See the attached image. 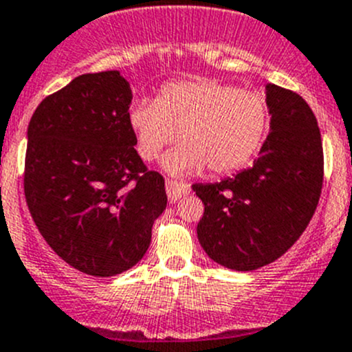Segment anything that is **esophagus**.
<instances>
[{"label":"esophagus","instance_id":"esophagus-1","mask_svg":"<svg viewBox=\"0 0 352 352\" xmlns=\"http://www.w3.org/2000/svg\"><path fill=\"white\" fill-rule=\"evenodd\" d=\"M166 192H167V199H169V202L174 204V202H178L182 197L188 195L190 185H186V183L173 182V179H167V182H166Z\"/></svg>","mask_w":352,"mask_h":352}]
</instances>
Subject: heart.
Here are the masks:
<instances>
[{
  "label": "heart",
  "mask_w": 352,
  "mask_h": 352,
  "mask_svg": "<svg viewBox=\"0 0 352 352\" xmlns=\"http://www.w3.org/2000/svg\"><path fill=\"white\" fill-rule=\"evenodd\" d=\"M266 96L254 89L210 79L169 82L155 102L142 100L129 110V126L143 160L159 159L179 140L164 169L174 176L242 169L261 152L270 133Z\"/></svg>",
  "instance_id": "1"
}]
</instances>
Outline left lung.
I'll return each instance as SVG.
<instances>
[{
    "mask_svg": "<svg viewBox=\"0 0 352 352\" xmlns=\"http://www.w3.org/2000/svg\"><path fill=\"white\" fill-rule=\"evenodd\" d=\"M270 135L252 167L219 183H197L204 202L197 236L207 256L235 271L273 263L309 224L323 185L316 117L302 96L266 85Z\"/></svg>",
    "mask_w": 352,
    "mask_h": 352,
    "instance_id": "obj_1",
    "label": "left lung"
}]
</instances>
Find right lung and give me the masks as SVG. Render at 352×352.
Wrapping results in <instances>:
<instances>
[{
    "label": "right lung",
    "instance_id": "add662e5",
    "mask_svg": "<svg viewBox=\"0 0 352 352\" xmlns=\"http://www.w3.org/2000/svg\"><path fill=\"white\" fill-rule=\"evenodd\" d=\"M133 93L119 70L82 74L46 96L28 128L23 190L39 233L76 270L135 266L167 206L164 178L135 150Z\"/></svg>",
    "mask_w": 352,
    "mask_h": 352
}]
</instances>
